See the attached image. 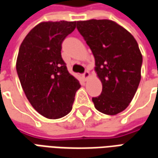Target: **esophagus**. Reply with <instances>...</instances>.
Returning <instances> with one entry per match:
<instances>
[{
	"instance_id": "obj_1",
	"label": "esophagus",
	"mask_w": 158,
	"mask_h": 158,
	"mask_svg": "<svg viewBox=\"0 0 158 158\" xmlns=\"http://www.w3.org/2000/svg\"><path fill=\"white\" fill-rule=\"evenodd\" d=\"M89 75H90V74H89V71H85V72L83 73V77H84V79H89Z\"/></svg>"
}]
</instances>
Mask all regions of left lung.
<instances>
[{
    "instance_id": "obj_1",
    "label": "left lung",
    "mask_w": 158,
    "mask_h": 158,
    "mask_svg": "<svg viewBox=\"0 0 158 158\" xmlns=\"http://www.w3.org/2000/svg\"><path fill=\"white\" fill-rule=\"evenodd\" d=\"M77 29L92 52L102 84V94L92 98L95 107L116 115L128 107L140 81L142 55L138 43L128 30L108 19L78 21Z\"/></svg>"
}]
</instances>
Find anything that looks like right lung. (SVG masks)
Wrapping results in <instances>:
<instances>
[{
  "label": "right lung",
  "mask_w": 158,
  "mask_h": 158,
  "mask_svg": "<svg viewBox=\"0 0 158 158\" xmlns=\"http://www.w3.org/2000/svg\"><path fill=\"white\" fill-rule=\"evenodd\" d=\"M76 22H42L26 35L19 48L16 69L26 97L47 118L57 119L72 110L80 88L61 55L62 43Z\"/></svg>",
  "instance_id": "1"
}]
</instances>
